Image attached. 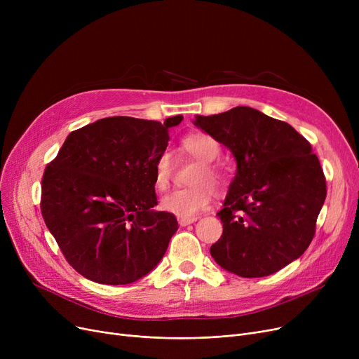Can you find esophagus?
<instances>
[{"mask_svg": "<svg viewBox=\"0 0 359 359\" xmlns=\"http://www.w3.org/2000/svg\"><path fill=\"white\" fill-rule=\"evenodd\" d=\"M198 218H195V217H192V218H184V217H180L179 218V224L182 225V227H186V225H189V224H192V222H195Z\"/></svg>", "mask_w": 359, "mask_h": 359, "instance_id": "34e87169", "label": "esophagus"}]
</instances>
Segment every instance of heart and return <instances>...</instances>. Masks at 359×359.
Here are the masks:
<instances>
[{
    "label": "heart",
    "instance_id": "b5f03b06",
    "mask_svg": "<svg viewBox=\"0 0 359 359\" xmlns=\"http://www.w3.org/2000/svg\"><path fill=\"white\" fill-rule=\"evenodd\" d=\"M182 149L195 160L201 161V167L195 173L192 183L195 186L186 189H176L164 195L160 201L161 210L177 217L192 218L208 208L212 198V184L215 191H224L229 186L230 177L225 168L215 163L221 156V145L211 135L195 132L186 135L180 142ZM172 158L168 153H161L154 163V183L160 191L168 187L172 180Z\"/></svg>",
    "mask_w": 359,
    "mask_h": 359
}]
</instances>
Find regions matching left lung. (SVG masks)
<instances>
[{"instance_id":"1","label":"left lung","mask_w":359,"mask_h":359,"mask_svg":"<svg viewBox=\"0 0 359 359\" xmlns=\"http://www.w3.org/2000/svg\"><path fill=\"white\" fill-rule=\"evenodd\" d=\"M196 126L231 149L237 173L222 210L218 265L243 278L278 272L303 255L326 199V177L310 142L287 122L237 106Z\"/></svg>"}]
</instances>
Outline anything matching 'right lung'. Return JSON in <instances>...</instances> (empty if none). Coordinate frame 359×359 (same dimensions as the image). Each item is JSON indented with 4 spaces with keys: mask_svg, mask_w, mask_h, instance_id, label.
Wrapping results in <instances>:
<instances>
[{
    "mask_svg": "<svg viewBox=\"0 0 359 359\" xmlns=\"http://www.w3.org/2000/svg\"><path fill=\"white\" fill-rule=\"evenodd\" d=\"M164 123L129 116L72 130L45 168L41 211L69 265L84 278L125 285L153 271L177 231L154 211V163L168 144Z\"/></svg>",
    "mask_w": 359,
    "mask_h": 359,
    "instance_id": "1",
    "label": "right lung"
}]
</instances>
